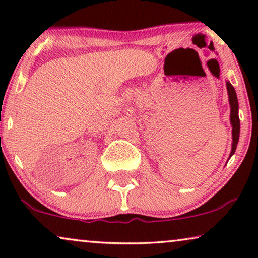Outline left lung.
Returning a JSON list of instances; mask_svg holds the SVG:
<instances>
[{
    "instance_id": "obj_1",
    "label": "left lung",
    "mask_w": 258,
    "mask_h": 258,
    "mask_svg": "<svg viewBox=\"0 0 258 258\" xmlns=\"http://www.w3.org/2000/svg\"><path fill=\"white\" fill-rule=\"evenodd\" d=\"M227 89L229 94V102H230V108H231V114H230V122L232 125V149L231 155H234L236 147H237L238 139H239V117H238V101L237 96H236V91L234 87L231 86V83L227 82Z\"/></svg>"
}]
</instances>
